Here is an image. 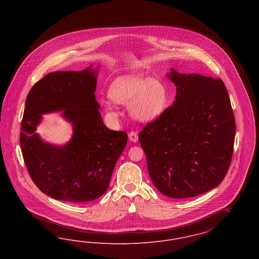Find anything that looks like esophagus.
Returning a JSON list of instances; mask_svg holds the SVG:
<instances>
[{
    "label": "esophagus",
    "mask_w": 259,
    "mask_h": 259,
    "mask_svg": "<svg viewBox=\"0 0 259 259\" xmlns=\"http://www.w3.org/2000/svg\"><path fill=\"white\" fill-rule=\"evenodd\" d=\"M129 140H130L131 142H133V143L138 142V140H139L138 133H137V132H130V133H129Z\"/></svg>",
    "instance_id": "obj_1"
}]
</instances>
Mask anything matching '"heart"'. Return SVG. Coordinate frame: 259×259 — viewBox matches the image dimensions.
Listing matches in <instances>:
<instances>
[{
	"label": "heart",
	"instance_id": "obj_1",
	"mask_svg": "<svg viewBox=\"0 0 259 259\" xmlns=\"http://www.w3.org/2000/svg\"><path fill=\"white\" fill-rule=\"evenodd\" d=\"M110 101L105 107L117 116L116 104L127 105L131 116L140 122H152L161 117L169 107L171 95L167 84L156 77L124 74L116 77L109 88Z\"/></svg>",
	"mask_w": 259,
	"mask_h": 259
}]
</instances>
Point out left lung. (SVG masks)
<instances>
[{"mask_svg":"<svg viewBox=\"0 0 259 259\" xmlns=\"http://www.w3.org/2000/svg\"><path fill=\"white\" fill-rule=\"evenodd\" d=\"M177 87L172 106L139 134L148 174L165 196L194 197L217 187L229 169L234 113L222 79L167 74Z\"/></svg>","mask_w":259,"mask_h":259,"instance_id":"obj_1","label":"left lung"}]
</instances>
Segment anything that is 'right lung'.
I'll list each match as a JSON object with an SVG mask.
<instances>
[{"instance_id":"obj_1","label":"right lung","mask_w":259,"mask_h":259,"mask_svg":"<svg viewBox=\"0 0 259 259\" xmlns=\"http://www.w3.org/2000/svg\"><path fill=\"white\" fill-rule=\"evenodd\" d=\"M98 69L53 72L32 87L21 122L20 146L25 165L37 188L53 199L84 203L108 189L114 166L127 145L123 131L106 127L95 99ZM62 111L73 127L63 146L35 133L42 114Z\"/></svg>"}]
</instances>
